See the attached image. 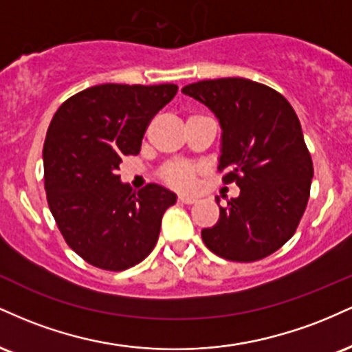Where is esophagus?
Returning a JSON list of instances; mask_svg holds the SVG:
<instances>
[{"mask_svg":"<svg viewBox=\"0 0 352 352\" xmlns=\"http://www.w3.org/2000/svg\"><path fill=\"white\" fill-rule=\"evenodd\" d=\"M197 200H199V199H197V197L185 195V193H180V195H179V201H180V204H187V205H190V204H195Z\"/></svg>","mask_w":352,"mask_h":352,"instance_id":"34e87169","label":"esophagus"}]
</instances>
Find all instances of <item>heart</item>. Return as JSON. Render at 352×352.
Here are the masks:
<instances>
[{"instance_id": "b5f03b06", "label": "heart", "mask_w": 352, "mask_h": 352, "mask_svg": "<svg viewBox=\"0 0 352 352\" xmlns=\"http://www.w3.org/2000/svg\"><path fill=\"white\" fill-rule=\"evenodd\" d=\"M193 175H195V167L187 162H175L168 165L167 170L164 173L165 180L168 184L180 188H188L193 182Z\"/></svg>"}]
</instances>
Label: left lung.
<instances>
[{
  "label": "left lung",
  "mask_w": 352,
  "mask_h": 352,
  "mask_svg": "<svg viewBox=\"0 0 352 352\" xmlns=\"http://www.w3.org/2000/svg\"><path fill=\"white\" fill-rule=\"evenodd\" d=\"M182 92L215 114L221 180L240 187L201 230L205 245L232 261L268 256L294 235L309 199L313 162L296 112L280 92L243 78L200 80Z\"/></svg>",
  "instance_id": "left-lung-1"
}]
</instances>
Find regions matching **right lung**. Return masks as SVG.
<instances>
[{
	"label": "right lung",
	"mask_w": 352,
	"mask_h": 352,
	"mask_svg": "<svg viewBox=\"0 0 352 352\" xmlns=\"http://www.w3.org/2000/svg\"><path fill=\"white\" fill-rule=\"evenodd\" d=\"M175 84H99L72 96L52 117L44 140L47 204L67 245L87 263L122 272L159 240L172 190L120 182L124 155H137L148 122L177 94Z\"/></svg>",
	"instance_id": "obj_1"
}]
</instances>
